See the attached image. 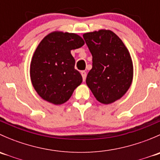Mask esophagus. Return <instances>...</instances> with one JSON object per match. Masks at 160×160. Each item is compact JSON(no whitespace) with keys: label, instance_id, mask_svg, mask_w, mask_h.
<instances>
[{"label":"esophagus","instance_id":"34e87169","mask_svg":"<svg viewBox=\"0 0 160 160\" xmlns=\"http://www.w3.org/2000/svg\"><path fill=\"white\" fill-rule=\"evenodd\" d=\"M81 75H82V77H83V81H85L87 77V72H85V71H81Z\"/></svg>","mask_w":160,"mask_h":160}]
</instances>
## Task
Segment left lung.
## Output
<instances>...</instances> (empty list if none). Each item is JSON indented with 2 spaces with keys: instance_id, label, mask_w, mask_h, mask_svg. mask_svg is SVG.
<instances>
[{
  "instance_id": "obj_1",
  "label": "left lung",
  "mask_w": 160,
  "mask_h": 160,
  "mask_svg": "<svg viewBox=\"0 0 160 160\" xmlns=\"http://www.w3.org/2000/svg\"><path fill=\"white\" fill-rule=\"evenodd\" d=\"M83 37L93 56L87 85L99 102H114L132 84L133 64L129 52L121 38L110 30L88 32Z\"/></svg>"
}]
</instances>
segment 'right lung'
I'll return each mask as SVG.
<instances>
[{
  "instance_id": "right-lung-1",
  "label": "right lung",
  "mask_w": 160,
  "mask_h": 160,
  "mask_svg": "<svg viewBox=\"0 0 160 160\" xmlns=\"http://www.w3.org/2000/svg\"><path fill=\"white\" fill-rule=\"evenodd\" d=\"M84 45L80 35L53 32L38 44L32 56L30 77L32 85L42 99L54 104L67 102L83 81L75 70L71 50Z\"/></svg>"
}]
</instances>
